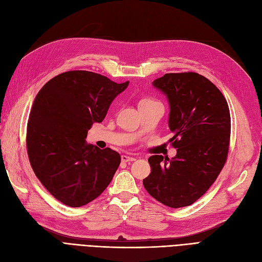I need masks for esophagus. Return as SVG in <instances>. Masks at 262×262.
Here are the masks:
<instances>
[{
    "instance_id": "1",
    "label": "esophagus",
    "mask_w": 262,
    "mask_h": 262,
    "mask_svg": "<svg viewBox=\"0 0 262 262\" xmlns=\"http://www.w3.org/2000/svg\"><path fill=\"white\" fill-rule=\"evenodd\" d=\"M121 160H122V162H132L136 159H134L133 157H129V155H122Z\"/></svg>"
}]
</instances>
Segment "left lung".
Returning a JSON list of instances; mask_svg holds the SVG:
<instances>
[{"label": "left lung", "mask_w": 262, "mask_h": 262, "mask_svg": "<svg viewBox=\"0 0 262 262\" xmlns=\"http://www.w3.org/2000/svg\"><path fill=\"white\" fill-rule=\"evenodd\" d=\"M153 87L167 98L168 128L178 153L148 158L146 192L172 208L189 206L213 185L227 159L230 114L215 84L196 73L165 74Z\"/></svg>", "instance_id": "8db88e82"}]
</instances>
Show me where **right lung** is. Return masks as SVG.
<instances>
[{
	"mask_svg": "<svg viewBox=\"0 0 262 262\" xmlns=\"http://www.w3.org/2000/svg\"><path fill=\"white\" fill-rule=\"evenodd\" d=\"M129 86L86 70L54 77L41 88L28 118L26 145L35 175L56 200L80 207L107 188L121 157L86 142L115 98Z\"/></svg>",
	"mask_w": 262,
	"mask_h": 262,
	"instance_id": "obj_1",
	"label": "right lung"
}]
</instances>
